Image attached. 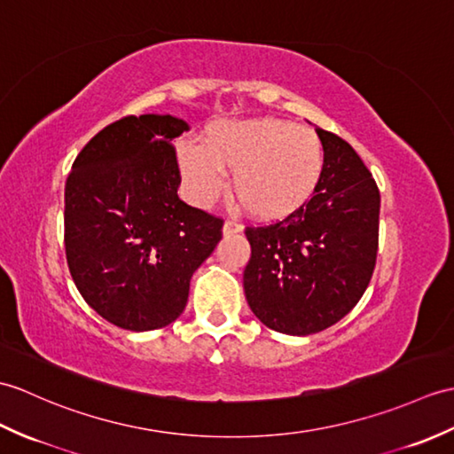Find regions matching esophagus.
Segmentation results:
<instances>
[{
    "label": "esophagus",
    "instance_id": "obj_1",
    "mask_svg": "<svg viewBox=\"0 0 454 454\" xmlns=\"http://www.w3.org/2000/svg\"><path fill=\"white\" fill-rule=\"evenodd\" d=\"M244 230V226H241L239 223H236V220H226L224 223V228H223V231H224V236H231V234H239V231Z\"/></svg>",
    "mask_w": 454,
    "mask_h": 454
}]
</instances>
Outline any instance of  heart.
I'll list each match as a JSON object with an SVG mask.
<instances>
[{
	"label": "heart",
	"mask_w": 454,
	"mask_h": 454,
	"mask_svg": "<svg viewBox=\"0 0 454 454\" xmlns=\"http://www.w3.org/2000/svg\"><path fill=\"white\" fill-rule=\"evenodd\" d=\"M176 158L193 203H213L231 174L238 201L267 223L308 203L325 168L317 133L275 118L213 123L203 143L179 141Z\"/></svg>",
	"instance_id": "1"
}]
</instances>
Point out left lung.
<instances>
[{
  "instance_id": "1",
  "label": "left lung",
  "mask_w": 454,
  "mask_h": 454,
  "mask_svg": "<svg viewBox=\"0 0 454 454\" xmlns=\"http://www.w3.org/2000/svg\"><path fill=\"white\" fill-rule=\"evenodd\" d=\"M315 131L325 168L313 197L280 223L246 228L249 308L269 329L294 336L329 329L354 309L379 246L381 197L372 172L339 135Z\"/></svg>"
}]
</instances>
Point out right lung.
Instances as JSON below:
<instances>
[{
  "label": "right lung",
  "instance_id": "add662e5",
  "mask_svg": "<svg viewBox=\"0 0 454 454\" xmlns=\"http://www.w3.org/2000/svg\"><path fill=\"white\" fill-rule=\"evenodd\" d=\"M174 115H128L82 146L66 182V255L90 308L125 331H154L185 309L193 272L223 238V218L185 205Z\"/></svg>",
  "mask_w": 454,
  "mask_h": 454
}]
</instances>
